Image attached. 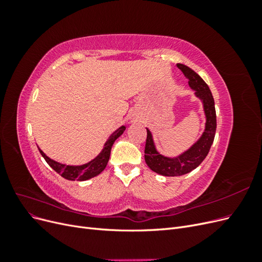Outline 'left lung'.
Listing matches in <instances>:
<instances>
[{
    "label": "left lung",
    "instance_id": "1",
    "mask_svg": "<svg viewBox=\"0 0 262 262\" xmlns=\"http://www.w3.org/2000/svg\"><path fill=\"white\" fill-rule=\"evenodd\" d=\"M177 67L188 78L189 86L195 92V96L201 99L207 121H205V129L200 139L186 152L176 157H167L158 153L154 144L152 133L146 129L147 137L144 149L145 163L156 173L167 177L182 176L195 169L207 157L216 131L215 106H214V99L208 84L202 80L199 74H196L193 70L187 66L178 63Z\"/></svg>",
    "mask_w": 262,
    "mask_h": 262
}]
</instances>
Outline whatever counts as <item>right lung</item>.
Here are the masks:
<instances>
[{
    "label": "right lung",
    "mask_w": 262,
    "mask_h": 262,
    "mask_svg": "<svg viewBox=\"0 0 262 262\" xmlns=\"http://www.w3.org/2000/svg\"><path fill=\"white\" fill-rule=\"evenodd\" d=\"M124 130H125L124 125L120 126L118 130H116L107 140L101 152L95 157L94 160L83 165L73 166V165L61 164L51 160V158L47 156L40 148H39V152H40L46 162L49 164L50 167L53 170L57 171L63 178H66L68 180H80V181L89 180L95 176L99 175V173L106 168L109 157H110V152H112V147L115 143V141L121 136V134L124 132Z\"/></svg>",
    "instance_id": "1"
}]
</instances>
